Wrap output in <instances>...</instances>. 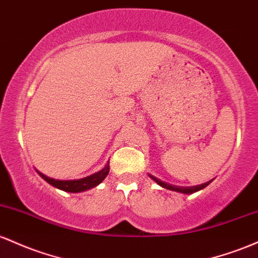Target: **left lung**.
<instances>
[{
	"mask_svg": "<svg viewBox=\"0 0 258 258\" xmlns=\"http://www.w3.org/2000/svg\"><path fill=\"white\" fill-rule=\"evenodd\" d=\"M155 179H156V178H155ZM204 185H205V184H204ZM194 187H195V186H194ZM179 190H183V189H179ZM184 191H190V190H185V189H184Z\"/></svg>",
	"mask_w": 258,
	"mask_h": 258,
	"instance_id": "left-lung-1",
	"label": "left lung"
}]
</instances>
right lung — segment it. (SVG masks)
Masks as SVG:
<instances>
[{"instance_id":"1","label":"right lung","mask_w":258,"mask_h":258,"mask_svg":"<svg viewBox=\"0 0 258 258\" xmlns=\"http://www.w3.org/2000/svg\"><path fill=\"white\" fill-rule=\"evenodd\" d=\"M109 169L108 167L103 168L101 172L95 173L90 176H86L84 179H79V180H53V179L47 178L45 176V179L47 181H50L52 185L54 186L59 187V189L64 190V191L68 192H82V191H86V190L92 189V187L97 186L98 184L102 183L103 179L106 178V175L108 174Z\"/></svg>"}]
</instances>
